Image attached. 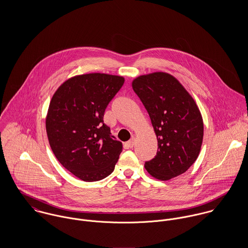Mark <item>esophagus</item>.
Returning a JSON list of instances; mask_svg holds the SVG:
<instances>
[{"mask_svg": "<svg viewBox=\"0 0 248 248\" xmlns=\"http://www.w3.org/2000/svg\"><path fill=\"white\" fill-rule=\"evenodd\" d=\"M135 143H136V139L133 138L132 140H130L129 141L127 142V146H128L129 148H133L134 145H135Z\"/></svg>", "mask_w": 248, "mask_h": 248, "instance_id": "34e87169", "label": "esophagus"}]
</instances>
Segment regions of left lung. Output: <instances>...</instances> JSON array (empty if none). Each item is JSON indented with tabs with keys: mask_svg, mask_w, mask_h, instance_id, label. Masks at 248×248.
Returning <instances> with one entry per match:
<instances>
[{
	"mask_svg": "<svg viewBox=\"0 0 248 248\" xmlns=\"http://www.w3.org/2000/svg\"><path fill=\"white\" fill-rule=\"evenodd\" d=\"M132 87L157 140L156 155L145 162V169L158 180L185 173L197 160L203 140V120L194 98L175 76L163 71L138 76Z\"/></svg>",
	"mask_w": 248,
	"mask_h": 248,
	"instance_id": "8db88e82",
	"label": "left lung"
}]
</instances>
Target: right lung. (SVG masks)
<instances>
[{"label":"right lung","mask_w":248,"mask_h":248,"mask_svg":"<svg viewBox=\"0 0 248 248\" xmlns=\"http://www.w3.org/2000/svg\"><path fill=\"white\" fill-rule=\"evenodd\" d=\"M123 76L100 72L75 75L55 91L46 116L50 148L75 177L97 181L108 177L122 152L103 122L108 104L121 89Z\"/></svg>","instance_id":"add662e5"}]
</instances>
